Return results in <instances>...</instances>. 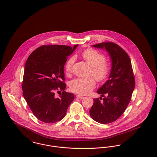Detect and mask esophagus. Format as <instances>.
Here are the masks:
<instances>
[{"label":"esophagus","instance_id":"obj_1","mask_svg":"<svg viewBox=\"0 0 157 157\" xmlns=\"http://www.w3.org/2000/svg\"><path fill=\"white\" fill-rule=\"evenodd\" d=\"M76 97L77 98H83V96H82V95H76Z\"/></svg>","mask_w":157,"mask_h":157}]
</instances>
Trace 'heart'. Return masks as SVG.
Wrapping results in <instances>:
<instances>
[{
  "label": "heart",
  "instance_id": "obj_1",
  "mask_svg": "<svg viewBox=\"0 0 157 157\" xmlns=\"http://www.w3.org/2000/svg\"><path fill=\"white\" fill-rule=\"evenodd\" d=\"M83 60L91 67V74L98 82L107 79L111 71L110 63L105 60V57L98 51L88 48L81 54ZM75 62V57H70L65 64V69L67 75H70ZM95 81L92 78H76L73 80L70 88L72 91L79 94H87L94 88Z\"/></svg>",
  "mask_w": 157,
  "mask_h": 157
}]
</instances>
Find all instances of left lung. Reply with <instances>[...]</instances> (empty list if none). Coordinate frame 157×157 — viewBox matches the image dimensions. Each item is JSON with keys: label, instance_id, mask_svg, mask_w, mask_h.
Instances as JSON below:
<instances>
[{"label": "left lung", "instance_id": "obj_1", "mask_svg": "<svg viewBox=\"0 0 157 157\" xmlns=\"http://www.w3.org/2000/svg\"><path fill=\"white\" fill-rule=\"evenodd\" d=\"M92 46L108 52L111 68L109 79L97 91L104 97L94 99L90 114L93 120L108 124L119 118L127 108L135 86V77L129 56L117 44L104 42Z\"/></svg>", "mask_w": 157, "mask_h": 157}]
</instances>
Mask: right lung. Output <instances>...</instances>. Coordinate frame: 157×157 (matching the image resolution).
Wrapping results in <instances>:
<instances>
[{"label": "right lung", "instance_id": "right-lung-1", "mask_svg": "<svg viewBox=\"0 0 157 157\" xmlns=\"http://www.w3.org/2000/svg\"><path fill=\"white\" fill-rule=\"evenodd\" d=\"M78 46L44 45L33 51L27 60L23 96L34 115L43 122L54 123L63 119L74 100V94L65 91L64 66ZM55 91L63 92L56 98Z\"/></svg>", "mask_w": 157, "mask_h": 157}]
</instances>
